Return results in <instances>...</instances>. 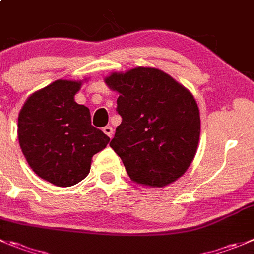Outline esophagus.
I'll use <instances>...</instances> for the list:
<instances>
[{
  "instance_id": "esophagus-1",
  "label": "esophagus",
  "mask_w": 254,
  "mask_h": 254,
  "mask_svg": "<svg viewBox=\"0 0 254 254\" xmlns=\"http://www.w3.org/2000/svg\"><path fill=\"white\" fill-rule=\"evenodd\" d=\"M103 132H105L110 138H112L113 137V128L111 127V126H106V127H103Z\"/></svg>"
}]
</instances>
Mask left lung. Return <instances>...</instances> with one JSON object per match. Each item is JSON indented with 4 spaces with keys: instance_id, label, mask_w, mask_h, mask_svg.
Segmentation results:
<instances>
[{
    "instance_id": "obj_1",
    "label": "left lung",
    "mask_w": 254,
    "mask_h": 254,
    "mask_svg": "<svg viewBox=\"0 0 254 254\" xmlns=\"http://www.w3.org/2000/svg\"><path fill=\"white\" fill-rule=\"evenodd\" d=\"M106 84L118 92L122 122L110 146L138 185L165 187L183 176L195 156L201 118L192 93L152 67L113 72Z\"/></svg>"
}]
</instances>
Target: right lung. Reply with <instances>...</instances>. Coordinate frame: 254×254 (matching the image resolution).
<instances>
[{
    "label": "right lung",
    "mask_w": 254,
    "mask_h": 254,
    "mask_svg": "<svg viewBox=\"0 0 254 254\" xmlns=\"http://www.w3.org/2000/svg\"><path fill=\"white\" fill-rule=\"evenodd\" d=\"M81 81L57 79L27 98L18 115V142L26 161L42 180L59 187L81 182L92 157L110 142L91 125V113L74 102Z\"/></svg>",
    "instance_id": "add662e5"
}]
</instances>
